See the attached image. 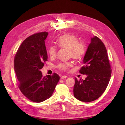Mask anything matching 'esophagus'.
Here are the masks:
<instances>
[{"mask_svg":"<svg viewBox=\"0 0 125 125\" xmlns=\"http://www.w3.org/2000/svg\"><path fill=\"white\" fill-rule=\"evenodd\" d=\"M67 78V76H61V79H64V78Z\"/></svg>","mask_w":125,"mask_h":125,"instance_id":"34e87169","label":"esophagus"}]
</instances>
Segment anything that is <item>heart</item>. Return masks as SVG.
Masks as SVG:
<instances>
[{"instance_id":"b5f03b06","label":"heart","mask_w":125,"mask_h":125,"mask_svg":"<svg viewBox=\"0 0 125 125\" xmlns=\"http://www.w3.org/2000/svg\"><path fill=\"white\" fill-rule=\"evenodd\" d=\"M57 44L62 48L68 49V56L73 60H79L83 57L86 52V46L83 42L78 41L77 37L70 34H65L60 36L57 40ZM50 57H55L56 55L57 48L55 46H50L48 49ZM71 62L60 63L57 68L61 71H68L72 67Z\"/></svg>"}]
</instances>
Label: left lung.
Segmentation results:
<instances>
[{
  "mask_svg": "<svg viewBox=\"0 0 125 125\" xmlns=\"http://www.w3.org/2000/svg\"><path fill=\"white\" fill-rule=\"evenodd\" d=\"M79 73L86 75V78L78 81L75 78L73 95L83 102H91L102 95L109 83L112 70L107 50L101 40L94 36L91 39L83 58Z\"/></svg>",
  "mask_w": 125,
  "mask_h": 125,
  "instance_id": "8db88e82",
  "label": "left lung"
}]
</instances>
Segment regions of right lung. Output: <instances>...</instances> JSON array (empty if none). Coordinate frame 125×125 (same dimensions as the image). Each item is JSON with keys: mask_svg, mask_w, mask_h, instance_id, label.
<instances>
[{"mask_svg": "<svg viewBox=\"0 0 125 125\" xmlns=\"http://www.w3.org/2000/svg\"><path fill=\"white\" fill-rule=\"evenodd\" d=\"M48 35V33L44 31L28 37L14 57V68L19 89L25 97L35 103L51 97L60 80L57 73L43 77L40 71L48 59L44 42Z\"/></svg>", "mask_w": 125, "mask_h": 125, "instance_id": "1", "label": "right lung"}]
</instances>
